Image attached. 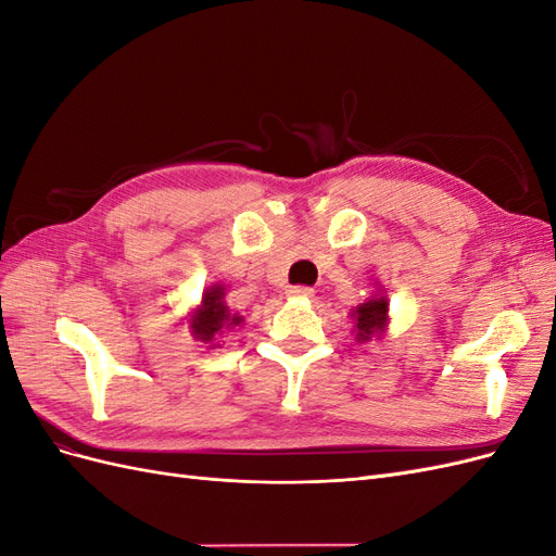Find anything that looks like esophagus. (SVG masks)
Wrapping results in <instances>:
<instances>
[{"instance_id": "1", "label": "esophagus", "mask_w": 556, "mask_h": 556, "mask_svg": "<svg viewBox=\"0 0 556 556\" xmlns=\"http://www.w3.org/2000/svg\"><path fill=\"white\" fill-rule=\"evenodd\" d=\"M290 294L301 296V299H311L315 294V290L306 288V285H294V288H290Z\"/></svg>"}]
</instances>
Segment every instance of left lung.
<instances>
[{"instance_id": "8db88e82", "label": "left lung", "mask_w": 556, "mask_h": 556, "mask_svg": "<svg viewBox=\"0 0 556 556\" xmlns=\"http://www.w3.org/2000/svg\"><path fill=\"white\" fill-rule=\"evenodd\" d=\"M387 311H390V301L382 294H374L371 299H366L364 304H359L355 311H352V319H355V339L359 343H366L380 336L387 329Z\"/></svg>"}]
</instances>
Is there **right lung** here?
Returning a JSON list of instances; mask_svg holds the SVG:
<instances>
[{
	"label": "right lung",
	"mask_w": 556,
	"mask_h": 556,
	"mask_svg": "<svg viewBox=\"0 0 556 556\" xmlns=\"http://www.w3.org/2000/svg\"><path fill=\"white\" fill-rule=\"evenodd\" d=\"M243 317L239 313H231L225 304V285H211V288L201 296V304L190 315V329L192 336L201 343L215 345V336H220L227 329L239 327Z\"/></svg>",
	"instance_id": "obj_1"
}]
</instances>
